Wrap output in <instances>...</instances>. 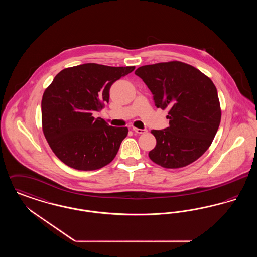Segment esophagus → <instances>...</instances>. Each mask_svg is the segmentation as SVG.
Returning a JSON list of instances; mask_svg holds the SVG:
<instances>
[{
  "instance_id": "1",
  "label": "esophagus",
  "mask_w": 257,
  "mask_h": 257,
  "mask_svg": "<svg viewBox=\"0 0 257 257\" xmlns=\"http://www.w3.org/2000/svg\"><path fill=\"white\" fill-rule=\"evenodd\" d=\"M133 131L137 134H145L147 132V129H139V128H136V127H133Z\"/></svg>"
}]
</instances>
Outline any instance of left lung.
<instances>
[{"mask_svg": "<svg viewBox=\"0 0 257 257\" xmlns=\"http://www.w3.org/2000/svg\"><path fill=\"white\" fill-rule=\"evenodd\" d=\"M135 74L152 92L155 106L170 110V127L151 131L157 143L149 158L163 168L178 169L202 156L221 116L218 91L211 79L177 61L144 65Z\"/></svg>", "mask_w": 257, "mask_h": 257, "instance_id": "obj_1", "label": "left lung"}]
</instances>
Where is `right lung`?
Here are the masks:
<instances>
[{
  "mask_svg": "<svg viewBox=\"0 0 257 257\" xmlns=\"http://www.w3.org/2000/svg\"><path fill=\"white\" fill-rule=\"evenodd\" d=\"M135 66L84 63L61 70L44 91L42 129L55 155L68 167L94 171L110 164L127 127H112L93 116L109 103L111 85Z\"/></svg>",
  "mask_w": 257,
  "mask_h": 257,
  "instance_id": "1",
  "label": "right lung"
}]
</instances>
